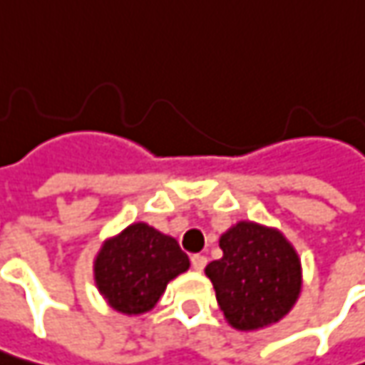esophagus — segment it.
I'll list each match as a JSON object with an SVG mask.
<instances>
[{
    "instance_id": "1",
    "label": "esophagus",
    "mask_w": 365,
    "mask_h": 365,
    "mask_svg": "<svg viewBox=\"0 0 365 365\" xmlns=\"http://www.w3.org/2000/svg\"><path fill=\"white\" fill-rule=\"evenodd\" d=\"M207 264V258L204 257V255H194L192 257V267H194L195 270H204L206 269Z\"/></svg>"
}]
</instances>
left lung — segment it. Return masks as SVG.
Here are the masks:
<instances>
[{
  "label": "left lung",
  "instance_id": "obj_1",
  "mask_svg": "<svg viewBox=\"0 0 365 365\" xmlns=\"http://www.w3.org/2000/svg\"><path fill=\"white\" fill-rule=\"evenodd\" d=\"M220 248L224 257L206 274L228 323L248 331L283 319L301 291V262L283 234L238 222L222 234Z\"/></svg>",
  "mask_w": 365,
  "mask_h": 365
}]
</instances>
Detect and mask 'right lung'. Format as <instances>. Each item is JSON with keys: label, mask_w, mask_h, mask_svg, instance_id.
<instances>
[{"label": "right lung", "mask_w": 365, "mask_h": 365, "mask_svg": "<svg viewBox=\"0 0 365 365\" xmlns=\"http://www.w3.org/2000/svg\"><path fill=\"white\" fill-rule=\"evenodd\" d=\"M187 269L190 258L175 238L137 222L101 248L95 281L110 307L139 315L155 307L168 283Z\"/></svg>", "instance_id": "obj_1"}]
</instances>
